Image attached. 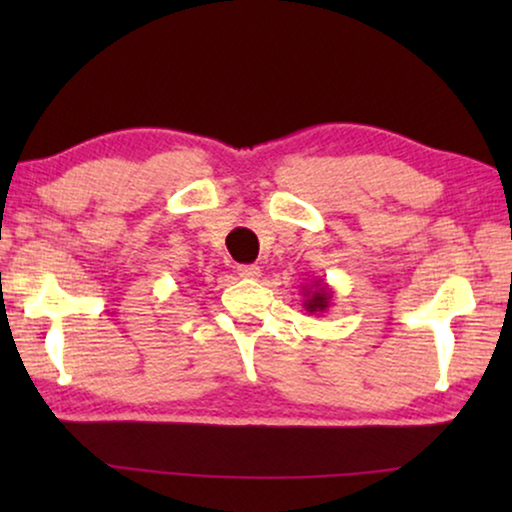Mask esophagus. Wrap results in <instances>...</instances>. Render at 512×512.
Wrapping results in <instances>:
<instances>
[{"label": "esophagus", "mask_w": 512, "mask_h": 512, "mask_svg": "<svg viewBox=\"0 0 512 512\" xmlns=\"http://www.w3.org/2000/svg\"><path fill=\"white\" fill-rule=\"evenodd\" d=\"M237 275L242 279H258L261 277V268H258V265H240V268H237Z\"/></svg>", "instance_id": "1"}]
</instances>
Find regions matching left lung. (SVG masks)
Masks as SVG:
<instances>
[{
	"label": "left lung",
	"mask_w": 512,
	"mask_h": 512,
	"mask_svg": "<svg viewBox=\"0 0 512 512\" xmlns=\"http://www.w3.org/2000/svg\"><path fill=\"white\" fill-rule=\"evenodd\" d=\"M333 296L335 291L328 286L326 279H312L310 284L303 286V307L310 314H319L321 317L333 305Z\"/></svg>",
	"instance_id": "left-lung-1"
}]
</instances>
